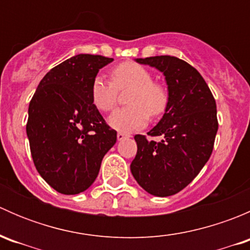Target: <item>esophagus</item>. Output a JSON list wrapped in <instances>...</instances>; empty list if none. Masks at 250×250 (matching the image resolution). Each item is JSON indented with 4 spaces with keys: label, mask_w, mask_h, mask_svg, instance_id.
<instances>
[{
    "label": "esophagus",
    "mask_w": 250,
    "mask_h": 250,
    "mask_svg": "<svg viewBox=\"0 0 250 250\" xmlns=\"http://www.w3.org/2000/svg\"><path fill=\"white\" fill-rule=\"evenodd\" d=\"M125 138H128V135L127 134H125V133H117V140L118 141H122V140H125Z\"/></svg>",
    "instance_id": "34e87169"
}]
</instances>
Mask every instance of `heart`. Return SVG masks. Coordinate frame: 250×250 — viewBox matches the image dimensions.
<instances>
[{
  "label": "heart",
  "instance_id": "obj_1",
  "mask_svg": "<svg viewBox=\"0 0 250 250\" xmlns=\"http://www.w3.org/2000/svg\"><path fill=\"white\" fill-rule=\"evenodd\" d=\"M111 80L94 77L90 87V98L94 106L100 111H110L117 103L118 90L132 88L127 98L129 106L120 107L109 116L110 127L122 133L140 129L147 123L148 115L157 117L167 109V88L153 82L151 72L135 62H123L111 71Z\"/></svg>",
  "mask_w": 250,
  "mask_h": 250
}]
</instances>
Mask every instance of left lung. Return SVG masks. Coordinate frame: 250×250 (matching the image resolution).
I'll return each mask as SVG.
<instances>
[{"instance_id": "1", "label": "left lung", "mask_w": 250, "mask_h": 250, "mask_svg": "<svg viewBox=\"0 0 250 250\" xmlns=\"http://www.w3.org/2000/svg\"><path fill=\"white\" fill-rule=\"evenodd\" d=\"M135 62L163 72L169 100L147 133L162 140L134 137L138 151L130 172L146 192L167 197L186 188L210 157L218 132L215 99L200 72L179 58L157 55Z\"/></svg>"}]
</instances>
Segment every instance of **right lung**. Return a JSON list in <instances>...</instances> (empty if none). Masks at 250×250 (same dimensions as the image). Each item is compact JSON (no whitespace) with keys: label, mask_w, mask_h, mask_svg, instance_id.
Wrapping results in <instances>:
<instances>
[{"label":"right lung","mask_w":250,"mask_h":250,"mask_svg":"<svg viewBox=\"0 0 250 250\" xmlns=\"http://www.w3.org/2000/svg\"><path fill=\"white\" fill-rule=\"evenodd\" d=\"M112 58L77 54L41 80L29 105L26 134L35 167L64 195L87 190L99 174L117 132L106 125L90 98L94 77Z\"/></svg>","instance_id":"right-lung-1"}]
</instances>
